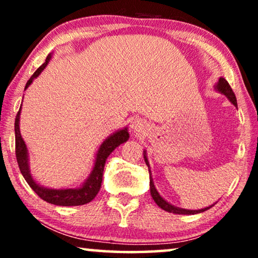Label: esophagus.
Returning a JSON list of instances; mask_svg holds the SVG:
<instances>
[{"label": "esophagus", "mask_w": 258, "mask_h": 258, "mask_svg": "<svg viewBox=\"0 0 258 258\" xmlns=\"http://www.w3.org/2000/svg\"><path fill=\"white\" fill-rule=\"evenodd\" d=\"M130 128H132L133 133H142L146 129V123L143 122V119L141 118H135L133 119L132 124H130Z\"/></svg>", "instance_id": "obj_1"}]
</instances>
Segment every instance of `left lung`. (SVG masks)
<instances>
[{"label": "left lung", "instance_id": "1", "mask_svg": "<svg viewBox=\"0 0 258 258\" xmlns=\"http://www.w3.org/2000/svg\"><path fill=\"white\" fill-rule=\"evenodd\" d=\"M215 89L220 91L221 94L225 95V96L229 98V101H230L231 103L235 105V107H237V101H236V96H235L234 91H232V89H231V87L229 86L227 80L223 79V77H220V80H218L217 84L215 86ZM144 161H146V164L148 165V168H149V172H150V165H149V162H148L146 151H144ZM150 194H151V197H153L154 201H155V203H156L157 206L161 208V209L168 211V213H172V214H178V215L200 214V213H203V211H206L208 209H210V208L214 206V204H213V206L207 207V208H204V209H200V210H188V209H182V208L172 206V204L168 203L167 201L163 200V197H161L160 194H158L156 188H155L154 182H153V177H151V176H150Z\"/></svg>", "mask_w": 258, "mask_h": 258}]
</instances>
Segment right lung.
I'll use <instances>...</instances> for the list:
<instances>
[{"label":"right lung","instance_id":"obj_1","mask_svg":"<svg viewBox=\"0 0 258 258\" xmlns=\"http://www.w3.org/2000/svg\"><path fill=\"white\" fill-rule=\"evenodd\" d=\"M51 54H49L45 58V62L38 68L36 72L33 74V76L28 80L26 84L27 89L33 82L34 79L40 75L47 64L50 61ZM22 107V105H21ZM21 107L20 110L17 112L16 118H15V151H16V160L19 163L21 174L23 175L24 179H26L28 184L30 185V188L41 197L42 200L45 202L55 204V206H62V207H70V206H83V204L89 203L90 201L95 199V196L97 195V192L100 191L102 177H103V170H104V164L105 161L109 155L117 148L119 144L124 143L129 139V133L128 129H121L115 134H112L105 139L103 143L101 144L100 149H98L96 154V160H95V164L93 170H91L89 177L87 178V181L83 183L80 188L75 189H49L44 188L37 184L34 181L33 176L30 174L29 169V158H28V149L26 143L21 136L20 132V115H21Z\"/></svg>","mask_w":258,"mask_h":258}]
</instances>
